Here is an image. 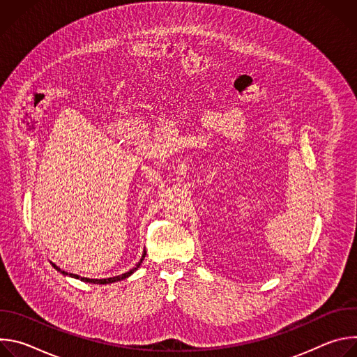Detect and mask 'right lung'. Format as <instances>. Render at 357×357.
<instances>
[{
    "mask_svg": "<svg viewBox=\"0 0 357 357\" xmlns=\"http://www.w3.org/2000/svg\"><path fill=\"white\" fill-rule=\"evenodd\" d=\"M144 257H145V251H144V254H142V257H141V260L138 261V264L135 266V267H132L130 271H127V273H124V274H121V275H116V277H112V278H101V280H94V278H84V277H82L80 280L82 281H84V282H93V284H112V282H117V281H121V280H126V278H128L134 271H137L138 270V267L141 266V263H142V260H144ZM63 274H65V271H63ZM68 274V273H66ZM70 277H75V278H79V275H76V274H69Z\"/></svg>",
    "mask_w": 357,
    "mask_h": 357,
    "instance_id": "add662e5",
    "label": "right lung"
}]
</instances>
